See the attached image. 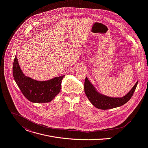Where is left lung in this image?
I'll return each mask as SVG.
<instances>
[{
    "mask_svg": "<svg viewBox=\"0 0 148 148\" xmlns=\"http://www.w3.org/2000/svg\"><path fill=\"white\" fill-rule=\"evenodd\" d=\"M138 83V81L125 96L121 97H112L99 92L86 77L84 82V91L89 101L96 108L101 110L111 109L126 103L133 96Z\"/></svg>",
    "mask_w": 148,
    "mask_h": 148,
    "instance_id": "left-lung-1",
    "label": "left lung"
}]
</instances>
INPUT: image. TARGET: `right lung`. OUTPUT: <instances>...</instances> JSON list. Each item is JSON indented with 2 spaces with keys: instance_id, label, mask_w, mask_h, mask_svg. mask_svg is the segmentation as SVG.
<instances>
[{
  "instance_id": "add662e5",
  "label": "right lung",
  "mask_w": 148,
  "mask_h": 148,
  "mask_svg": "<svg viewBox=\"0 0 148 148\" xmlns=\"http://www.w3.org/2000/svg\"><path fill=\"white\" fill-rule=\"evenodd\" d=\"M13 75L23 96L32 103H48L60 92L65 75L47 81H37L26 76L21 69L16 56L13 64Z\"/></svg>"
}]
</instances>
